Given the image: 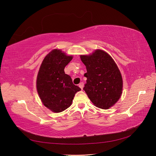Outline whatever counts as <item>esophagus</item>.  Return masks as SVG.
I'll return each mask as SVG.
<instances>
[{"label":"esophagus","instance_id":"1","mask_svg":"<svg viewBox=\"0 0 156 156\" xmlns=\"http://www.w3.org/2000/svg\"><path fill=\"white\" fill-rule=\"evenodd\" d=\"M79 87L81 88V90H83V87H84V83H83V82L80 83V84H79Z\"/></svg>","mask_w":156,"mask_h":156}]
</instances>
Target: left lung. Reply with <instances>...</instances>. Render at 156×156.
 Returning a JSON list of instances; mask_svg holds the SVG:
<instances>
[{"label": "left lung", "mask_w": 156, "mask_h": 156, "mask_svg": "<svg viewBox=\"0 0 156 156\" xmlns=\"http://www.w3.org/2000/svg\"><path fill=\"white\" fill-rule=\"evenodd\" d=\"M86 66L87 83L83 90L97 107L107 109L120 98L122 90V78L119 68L111 56L102 50L92 55H81Z\"/></svg>", "instance_id": "8db88e82"}]
</instances>
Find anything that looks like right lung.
Returning <instances> with one entry per match:
<instances>
[{"instance_id": "obj_1", "label": "right lung", "mask_w": 156, "mask_h": 156, "mask_svg": "<svg viewBox=\"0 0 156 156\" xmlns=\"http://www.w3.org/2000/svg\"><path fill=\"white\" fill-rule=\"evenodd\" d=\"M72 59V56L54 49L45 56L37 74V93L44 105L53 112L66 109L72 105L75 93L81 90L64 72Z\"/></svg>"}]
</instances>
